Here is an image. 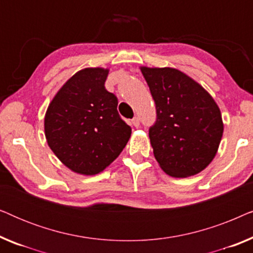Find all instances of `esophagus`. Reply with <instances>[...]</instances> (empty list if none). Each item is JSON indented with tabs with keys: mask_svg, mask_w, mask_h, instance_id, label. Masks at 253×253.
I'll return each mask as SVG.
<instances>
[{
	"mask_svg": "<svg viewBox=\"0 0 253 253\" xmlns=\"http://www.w3.org/2000/svg\"><path fill=\"white\" fill-rule=\"evenodd\" d=\"M131 126H134V127H138L139 126V124H140V121H139V117H133L132 120H131Z\"/></svg>",
	"mask_w": 253,
	"mask_h": 253,
	"instance_id": "obj_1",
	"label": "esophagus"
}]
</instances>
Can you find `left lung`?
I'll return each instance as SVG.
<instances>
[{
  "label": "left lung",
  "instance_id": "obj_1",
  "mask_svg": "<svg viewBox=\"0 0 253 253\" xmlns=\"http://www.w3.org/2000/svg\"><path fill=\"white\" fill-rule=\"evenodd\" d=\"M157 108L150 140L159 166L171 177L204 170L223 133L219 106L199 83L175 68L140 67Z\"/></svg>",
  "mask_w": 253,
  "mask_h": 253
}]
</instances>
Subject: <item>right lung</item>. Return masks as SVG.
I'll list each match as a JSON object with an SVG mask.
<instances>
[{
  "label": "right lung",
  "mask_w": 253,
  "mask_h": 253,
  "mask_svg": "<svg viewBox=\"0 0 253 253\" xmlns=\"http://www.w3.org/2000/svg\"><path fill=\"white\" fill-rule=\"evenodd\" d=\"M109 69L85 68L58 89L44 115L48 146L77 174L105 170L121 154L131 127L117 112V98L105 87Z\"/></svg>",
  "instance_id": "add662e5"
}]
</instances>
